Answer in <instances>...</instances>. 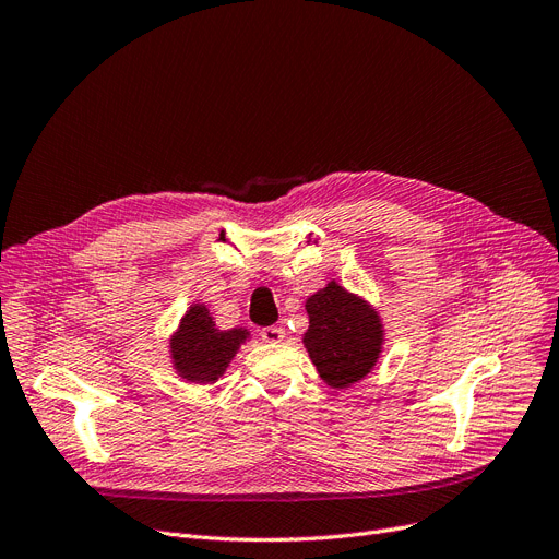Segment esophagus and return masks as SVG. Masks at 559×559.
Listing matches in <instances>:
<instances>
[{"mask_svg": "<svg viewBox=\"0 0 559 559\" xmlns=\"http://www.w3.org/2000/svg\"><path fill=\"white\" fill-rule=\"evenodd\" d=\"M259 334H261V338H263L265 343H280V341H284V336H286L284 328H277V325L263 328Z\"/></svg>", "mask_w": 559, "mask_h": 559, "instance_id": "esophagus-1", "label": "esophagus"}]
</instances>
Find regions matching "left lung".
Here are the masks:
<instances>
[{"instance_id":"8db88e82","label":"left lung","mask_w":559,"mask_h":559,"mask_svg":"<svg viewBox=\"0 0 559 559\" xmlns=\"http://www.w3.org/2000/svg\"><path fill=\"white\" fill-rule=\"evenodd\" d=\"M305 309L309 330L302 341L318 376L334 389L366 378L376 366L384 341L378 311L336 282L313 294Z\"/></svg>"}]
</instances>
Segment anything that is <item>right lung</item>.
I'll return each instance as SVG.
<instances>
[{"mask_svg": "<svg viewBox=\"0 0 559 559\" xmlns=\"http://www.w3.org/2000/svg\"><path fill=\"white\" fill-rule=\"evenodd\" d=\"M246 338L248 330L234 328L223 332L204 305H193L170 338L173 366L189 382H216Z\"/></svg>", "mask_w": 559, "mask_h": 559, "instance_id": "add662e5", "label": "right lung"}]
</instances>
